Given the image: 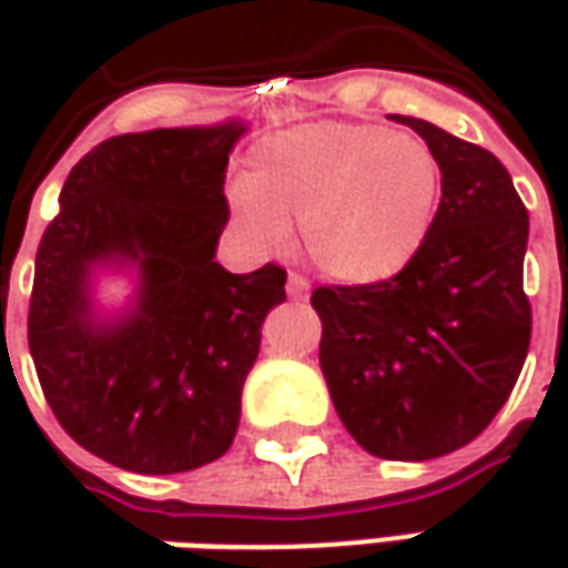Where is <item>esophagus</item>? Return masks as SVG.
Segmentation results:
<instances>
[{"label": "esophagus", "instance_id": "obj_1", "mask_svg": "<svg viewBox=\"0 0 568 568\" xmlns=\"http://www.w3.org/2000/svg\"><path fill=\"white\" fill-rule=\"evenodd\" d=\"M287 296H294V300H306L310 296V281L300 272L287 274Z\"/></svg>", "mask_w": 568, "mask_h": 568}]
</instances>
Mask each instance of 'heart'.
<instances>
[{"label": "heart", "mask_w": 568, "mask_h": 568, "mask_svg": "<svg viewBox=\"0 0 568 568\" xmlns=\"http://www.w3.org/2000/svg\"><path fill=\"white\" fill-rule=\"evenodd\" d=\"M443 199L433 148L373 122H313L255 148L230 192L243 230L277 250L287 224L318 272L341 284H379L424 250Z\"/></svg>", "instance_id": "b5f03b06"}]
</instances>
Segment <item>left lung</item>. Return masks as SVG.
I'll return each mask as SVG.
<instances>
[{"instance_id": "obj_1", "label": "left lung", "mask_w": 568, "mask_h": 568, "mask_svg": "<svg viewBox=\"0 0 568 568\" xmlns=\"http://www.w3.org/2000/svg\"><path fill=\"white\" fill-rule=\"evenodd\" d=\"M443 166L424 250L379 284H318V363L341 424L376 458L426 462L480 436L531 344L528 207L487 148L414 116Z\"/></svg>"}]
</instances>
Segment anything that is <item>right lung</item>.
Returning <instances> with one entry per match:
<instances>
[{"label":"right lung","mask_w":568,"mask_h":568,"mask_svg":"<svg viewBox=\"0 0 568 568\" xmlns=\"http://www.w3.org/2000/svg\"><path fill=\"white\" fill-rule=\"evenodd\" d=\"M240 135L227 122L100 142L37 246L28 344L40 388L78 446L122 470L180 474L227 452L262 322L287 300L281 265L230 274L214 262ZM100 261L143 272L136 310L110 326L90 318Z\"/></svg>","instance_id":"obj_1"}]
</instances>
